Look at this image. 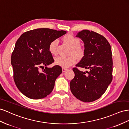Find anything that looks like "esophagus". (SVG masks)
<instances>
[{
  "label": "esophagus",
  "instance_id": "obj_1",
  "mask_svg": "<svg viewBox=\"0 0 129 129\" xmlns=\"http://www.w3.org/2000/svg\"><path fill=\"white\" fill-rule=\"evenodd\" d=\"M68 70L67 69H65V68H62V72H65Z\"/></svg>",
  "mask_w": 129,
  "mask_h": 129
}]
</instances>
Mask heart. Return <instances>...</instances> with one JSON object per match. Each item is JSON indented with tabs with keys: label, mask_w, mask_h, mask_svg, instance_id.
Masks as SVG:
<instances>
[{
	"label": "heart",
	"mask_w": 129,
	"mask_h": 129,
	"mask_svg": "<svg viewBox=\"0 0 129 129\" xmlns=\"http://www.w3.org/2000/svg\"><path fill=\"white\" fill-rule=\"evenodd\" d=\"M64 41L71 47V54H73L77 58H81L84 55V50L83 47L80 46V41L71 34H68L63 38ZM58 45V39H54L51 41L49 45V51L52 54L57 53ZM76 62V57L72 55L69 57H63L59 56L54 59V63L60 66L62 68H68L75 64Z\"/></svg>",
	"instance_id": "obj_1"
}]
</instances>
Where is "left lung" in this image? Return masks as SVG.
<instances>
[{"label":"left lung","mask_w":129,"mask_h":129,"mask_svg":"<svg viewBox=\"0 0 129 129\" xmlns=\"http://www.w3.org/2000/svg\"><path fill=\"white\" fill-rule=\"evenodd\" d=\"M84 43V56L73 68L75 77L70 84L71 92L79 100L91 102L99 99L112 80L111 46L104 36L92 31L83 30L76 36ZM77 67L90 70L79 71Z\"/></svg>","instance_id":"left-lung-1"}]
</instances>
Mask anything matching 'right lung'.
I'll list each match as a JSON object with an SVG mask.
<instances>
[{"label":"right lung","instance_id":"1","mask_svg":"<svg viewBox=\"0 0 129 129\" xmlns=\"http://www.w3.org/2000/svg\"><path fill=\"white\" fill-rule=\"evenodd\" d=\"M65 31L48 28L24 32L17 40L11 56L13 79L19 90L32 99L46 97L52 91L55 80L62 72L49 51L50 43L65 35Z\"/></svg>","mask_w":129,"mask_h":129}]
</instances>
